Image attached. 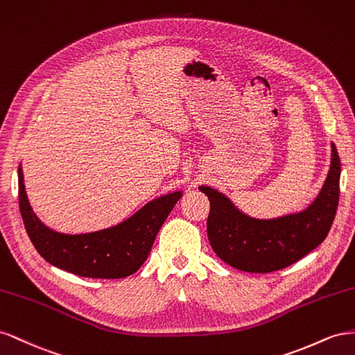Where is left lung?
<instances>
[{
  "instance_id": "1",
  "label": "left lung",
  "mask_w": 355,
  "mask_h": 355,
  "mask_svg": "<svg viewBox=\"0 0 355 355\" xmlns=\"http://www.w3.org/2000/svg\"><path fill=\"white\" fill-rule=\"evenodd\" d=\"M340 159L331 144V164L315 200L302 212L259 220L241 212L220 191L200 186L209 199L208 241L216 254L232 268L251 273L284 269L326 239L339 204Z\"/></svg>"
}]
</instances>
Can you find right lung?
I'll return each mask as SVG.
<instances>
[{"label": "right lung", "instance_id": "add662e5", "mask_svg": "<svg viewBox=\"0 0 355 355\" xmlns=\"http://www.w3.org/2000/svg\"><path fill=\"white\" fill-rule=\"evenodd\" d=\"M19 209L33 245L50 265L86 278L117 279L132 275L146 259L159 229L181 198L174 191L148 202L120 225L90 234L67 235L44 226L34 214L19 166Z\"/></svg>", "mask_w": 355, "mask_h": 355}]
</instances>
